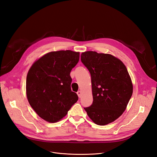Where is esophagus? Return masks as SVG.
Listing matches in <instances>:
<instances>
[{
    "label": "esophagus",
    "mask_w": 157,
    "mask_h": 157,
    "mask_svg": "<svg viewBox=\"0 0 157 157\" xmlns=\"http://www.w3.org/2000/svg\"><path fill=\"white\" fill-rule=\"evenodd\" d=\"M77 94H78V96L79 98H81V91H78L77 92Z\"/></svg>",
    "instance_id": "34e87169"
}]
</instances>
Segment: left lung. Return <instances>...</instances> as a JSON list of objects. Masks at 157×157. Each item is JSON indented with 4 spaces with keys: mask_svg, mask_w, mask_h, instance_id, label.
Segmentation results:
<instances>
[{
    "mask_svg": "<svg viewBox=\"0 0 157 157\" xmlns=\"http://www.w3.org/2000/svg\"><path fill=\"white\" fill-rule=\"evenodd\" d=\"M81 60L90 73L93 98L85 111L98 125L114 121L124 111L133 93L126 66L111 54L95 51L82 52Z\"/></svg>",
    "mask_w": 157,
    "mask_h": 157,
    "instance_id": "left-lung-1",
    "label": "left lung"
}]
</instances>
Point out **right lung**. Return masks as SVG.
<instances>
[{
  "instance_id": "1",
  "label": "right lung",
  "mask_w": 157,
  "mask_h": 157,
  "mask_svg": "<svg viewBox=\"0 0 157 157\" xmlns=\"http://www.w3.org/2000/svg\"><path fill=\"white\" fill-rule=\"evenodd\" d=\"M79 59L78 52L54 51L41 57L30 68L26 78L27 97L41 118L58 121L78 100L71 89L70 73Z\"/></svg>"
}]
</instances>
